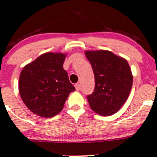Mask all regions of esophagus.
Listing matches in <instances>:
<instances>
[{
  "label": "esophagus",
  "mask_w": 157,
  "mask_h": 157,
  "mask_svg": "<svg viewBox=\"0 0 157 157\" xmlns=\"http://www.w3.org/2000/svg\"><path fill=\"white\" fill-rule=\"evenodd\" d=\"M74 86H75L76 90H77V91H79V90H80V83H76L75 85H74Z\"/></svg>",
  "instance_id": "1"
}]
</instances>
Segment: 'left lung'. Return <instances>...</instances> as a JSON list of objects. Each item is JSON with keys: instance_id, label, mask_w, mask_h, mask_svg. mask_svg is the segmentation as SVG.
Masks as SVG:
<instances>
[{"instance_id": "obj_1", "label": "left lung", "mask_w": 157, "mask_h": 157, "mask_svg": "<svg viewBox=\"0 0 157 157\" xmlns=\"http://www.w3.org/2000/svg\"><path fill=\"white\" fill-rule=\"evenodd\" d=\"M95 75V90L87 95L90 106L101 116H110L129 95L133 77L128 62L108 50L86 51Z\"/></svg>"}]
</instances>
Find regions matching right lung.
<instances>
[{"mask_svg": "<svg viewBox=\"0 0 157 157\" xmlns=\"http://www.w3.org/2000/svg\"><path fill=\"white\" fill-rule=\"evenodd\" d=\"M66 55L46 52L23 67L19 91L31 112L49 118L62 111L69 94L75 90L63 68Z\"/></svg>", "mask_w": 157, "mask_h": 157, "instance_id": "add662e5", "label": "right lung"}]
</instances>
